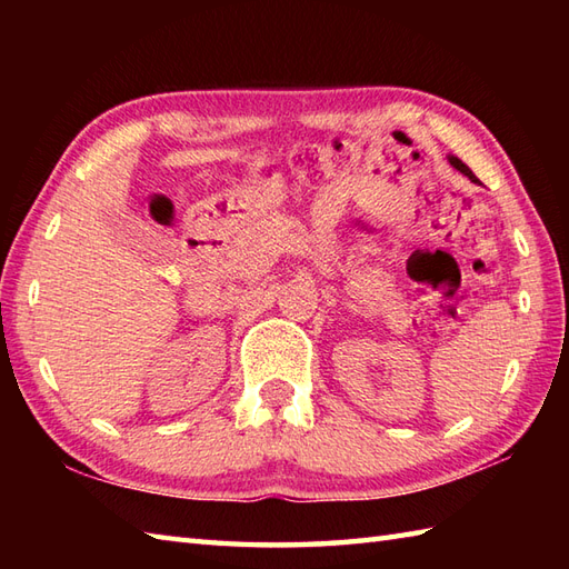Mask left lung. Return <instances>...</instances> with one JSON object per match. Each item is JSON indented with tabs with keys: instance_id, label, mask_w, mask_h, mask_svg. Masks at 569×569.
Masks as SVG:
<instances>
[{
	"instance_id": "obj_1",
	"label": "left lung",
	"mask_w": 569,
	"mask_h": 569,
	"mask_svg": "<svg viewBox=\"0 0 569 569\" xmlns=\"http://www.w3.org/2000/svg\"><path fill=\"white\" fill-rule=\"evenodd\" d=\"M447 161H450V166H452V168H457V171H459V173H462V176H467V178L471 180V183H479V178H477L475 173H471V168H469L467 163H462V161H459V159H457V156H447Z\"/></svg>"
}]
</instances>
